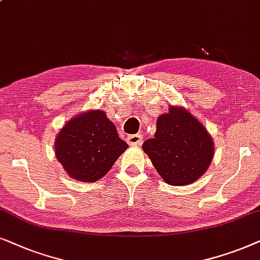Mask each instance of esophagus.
Returning a JSON list of instances; mask_svg holds the SVG:
<instances>
[{
  "label": "esophagus",
  "instance_id": "1",
  "mask_svg": "<svg viewBox=\"0 0 260 260\" xmlns=\"http://www.w3.org/2000/svg\"><path fill=\"white\" fill-rule=\"evenodd\" d=\"M127 143L131 146H137V145H140L143 143V137H141V134H133V136H129L127 138Z\"/></svg>",
  "mask_w": 260,
  "mask_h": 260
}]
</instances>
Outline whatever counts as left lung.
I'll return each instance as SVG.
<instances>
[{
	"mask_svg": "<svg viewBox=\"0 0 260 260\" xmlns=\"http://www.w3.org/2000/svg\"><path fill=\"white\" fill-rule=\"evenodd\" d=\"M143 150L165 183L185 185L207 171L214 145L199 120L185 109L171 107L157 119L154 138L145 141Z\"/></svg>",
	"mask_w": 260,
	"mask_h": 260,
	"instance_id": "obj_1",
	"label": "left lung"
}]
</instances>
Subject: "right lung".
<instances>
[{
  "label": "right lung",
  "instance_id": "obj_1",
  "mask_svg": "<svg viewBox=\"0 0 260 260\" xmlns=\"http://www.w3.org/2000/svg\"><path fill=\"white\" fill-rule=\"evenodd\" d=\"M128 145L102 110L69 121L55 139V155L69 176L82 182L102 178Z\"/></svg>",
  "mask_w": 260,
  "mask_h": 260
}]
</instances>
